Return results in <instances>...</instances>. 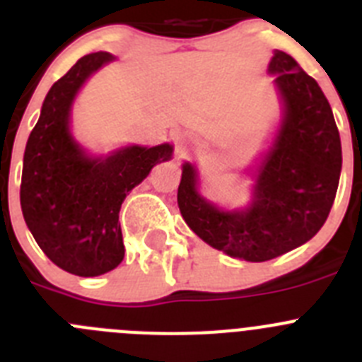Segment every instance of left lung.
Segmentation results:
<instances>
[{
    "label": "left lung",
    "mask_w": 362,
    "mask_h": 362,
    "mask_svg": "<svg viewBox=\"0 0 362 362\" xmlns=\"http://www.w3.org/2000/svg\"><path fill=\"white\" fill-rule=\"evenodd\" d=\"M279 98L268 146L248 168L250 197L228 209L203 194L197 166L183 163L177 204L185 223L216 250L263 263L305 245L325 225L343 152L330 103L292 56L274 50L267 69Z\"/></svg>",
    "instance_id": "1"
}]
</instances>
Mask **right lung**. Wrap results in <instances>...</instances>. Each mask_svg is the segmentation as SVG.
<instances>
[{"mask_svg":"<svg viewBox=\"0 0 362 362\" xmlns=\"http://www.w3.org/2000/svg\"><path fill=\"white\" fill-rule=\"evenodd\" d=\"M116 59L110 52H92L57 79L25 146L19 190L25 223L45 255L79 277L101 276L123 261L121 204L153 166L174 156L172 143H129L94 153L76 137V98Z\"/></svg>","mask_w":362,"mask_h":362,"instance_id":"1","label":"right lung"}]
</instances>
